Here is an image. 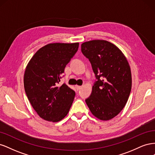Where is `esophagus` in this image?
I'll return each mask as SVG.
<instances>
[{"instance_id":"esophagus-1","label":"esophagus","mask_w":155,"mask_h":155,"mask_svg":"<svg viewBox=\"0 0 155 155\" xmlns=\"http://www.w3.org/2000/svg\"><path fill=\"white\" fill-rule=\"evenodd\" d=\"M81 86H79V85H76V88L77 89V90L78 91V90H79V89H81Z\"/></svg>"}]
</instances>
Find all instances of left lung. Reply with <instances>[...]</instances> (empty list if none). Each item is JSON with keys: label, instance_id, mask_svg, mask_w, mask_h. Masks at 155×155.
<instances>
[{"label": "left lung", "instance_id": "8db88e82", "mask_svg": "<svg viewBox=\"0 0 155 155\" xmlns=\"http://www.w3.org/2000/svg\"><path fill=\"white\" fill-rule=\"evenodd\" d=\"M81 46L97 79L86 104L97 118L110 120L120 113L129 99L132 87L129 64L122 51L107 41H87Z\"/></svg>", "mask_w": 155, "mask_h": 155}]
</instances>
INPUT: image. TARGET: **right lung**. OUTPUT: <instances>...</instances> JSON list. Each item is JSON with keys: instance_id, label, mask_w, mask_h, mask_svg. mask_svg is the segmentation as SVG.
Returning <instances> with one entry per match:
<instances>
[{"instance_id": "right-lung-1", "label": "right lung", "mask_w": 155, "mask_h": 155, "mask_svg": "<svg viewBox=\"0 0 155 155\" xmlns=\"http://www.w3.org/2000/svg\"><path fill=\"white\" fill-rule=\"evenodd\" d=\"M78 47L79 43L48 44L37 50L27 64L25 92L32 107L45 120L58 122L68 113L76 94L66 84H58Z\"/></svg>"}]
</instances>
